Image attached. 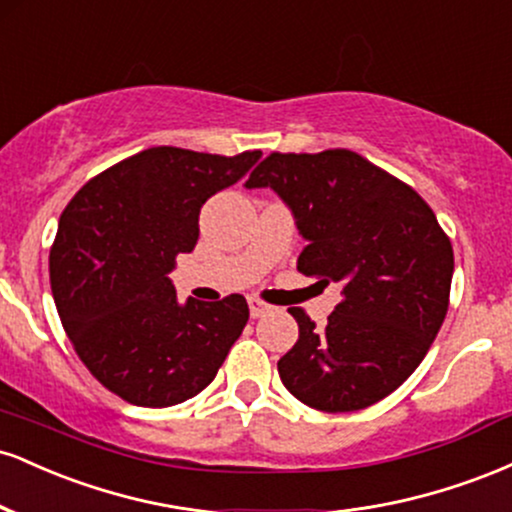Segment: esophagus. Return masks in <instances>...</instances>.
<instances>
[{
	"label": "esophagus",
	"mask_w": 512,
	"mask_h": 512,
	"mask_svg": "<svg viewBox=\"0 0 512 512\" xmlns=\"http://www.w3.org/2000/svg\"><path fill=\"white\" fill-rule=\"evenodd\" d=\"M248 305H250V315L252 317H264L267 313H272V305L262 303L260 298H248Z\"/></svg>",
	"instance_id": "1"
}]
</instances>
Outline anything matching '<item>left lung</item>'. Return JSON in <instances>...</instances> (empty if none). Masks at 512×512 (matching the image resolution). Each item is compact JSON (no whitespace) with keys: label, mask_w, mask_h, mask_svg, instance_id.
<instances>
[{"label":"left lung","mask_w":512,"mask_h":512,"mask_svg":"<svg viewBox=\"0 0 512 512\" xmlns=\"http://www.w3.org/2000/svg\"><path fill=\"white\" fill-rule=\"evenodd\" d=\"M245 187H269L291 209L305 240L298 272L342 286L325 330L291 308L298 342L276 363L286 390L330 414L395 392L448 313L455 257L431 207L346 149L272 154Z\"/></svg>","instance_id":"1"}]
</instances>
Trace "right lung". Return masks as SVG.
<instances>
[{
  "label": "right lung",
  "mask_w": 512,
  "mask_h": 512,
  "mask_svg": "<svg viewBox=\"0 0 512 512\" xmlns=\"http://www.w3.org/2000/svg\"><path fill=\"white\" fill-rule=\"evenodd\" d=\"M154 146L76 192L50 250L57 313L93 378L137 407H173L219 373L250 310L243 296L178 301L170 272L199 211L260 161Z\"/></svg>",
  "instance_id": "add662e5"
}]
</instances>
